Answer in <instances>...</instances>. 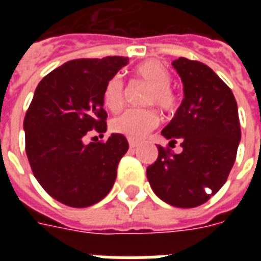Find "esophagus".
Returning <instances> with one entry per match:
<instances>
[{
	"label": "esophagus",
	"mask_w": 261,
	"mask_h": 261,
	"mask_svg": "<svg viewBox=\"0 0 261 261\" xmlns=\"http://www.w3.org/2000/svg\"><path fill=\"white\" fill-rule=\"evenodd\" d=\"M128 145H130L131 149H135V147L138 146L139 143L137 142V141H134V139H128Z\"/></svg>",
	"instance_id": "1"
}]
</instances>
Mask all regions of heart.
I'll list each match as a JSON object with an SVG mask.
<instances>
[{"mask_svg": "<svg viewBox=\"0 0 261 261\" xmlns=\"http://www.w3.org/2000/svg\"><path fill=\"white\" fill-rule=\"evenodd\" d=\"M135 75L150 85L145 96V104L157 106L164 112H173L177 108V96L171 89L172 77L169 71L157 61H146L135 69ZM104 104L108 110L119 111L124 104V84L115 75L104 88ZM159 114L153 108H131L112 120L115 133L126 135L128 139H142L159 124Z\"/></svg>", "mask_w": 261, "mask_h": 261, "instance_id": "b5f03b06", "label": "heart"}]
</instances>
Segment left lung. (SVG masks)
Returning <instances> with one entry per match:
<instances>
[{
    "instance_id": "left-lung-1",
    "label": "left lung",
    "mask_w": 261,
    "mask_h": 261,
    "mask_svg": "<svg viewBox=\"0 0 261 261\" xmlns=\"http://www.w3.org/2000/svg\"><path fill=\"white\" fill-rule=\"evenodd\" d=\"M181 77L184 98L161 134L182 147L174 154L157 146L159 159L146 169L151 190L161 200L181 208L206 203L226 182L241 139L234 94L198 61L172 62Z\"/></svg>"
}]
</instances>
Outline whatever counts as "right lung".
<instances>
[{
  "label": "right lung",
  "instance_id": "1",
  "mask_svg": "<svg viewBox=\"0 0 261 261\" xmlns=\"http://www.w3.org/2000/svg\"><path fill=\"white\" fill-rule=\"evenodd\" d=\"M128 58L74 59L44 77L24 118L31 169L47 194L70 207H88L106 198L119 161L128 150L124 135L84 142L90 130L107 131L106 84Z\"/></svg>",
  "mask_w": 261,
  "mask_h": 261
}]
</instances>
